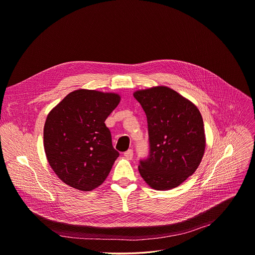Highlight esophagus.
<instances>
[{"label": "esophagus", "mask_w": 255, "mask_h": 255, "mask_svg": "<svg viewBox=\"0 0 255 255\" xmlns=\"http://www.w3.org/2000/svg\"><path fill=\"white\" fill-rule=\"evenodd\" d=\"M124 156L126 158H128V159H132V157H133V150L132 149H128L127 151L124 152Z\"/></svg>", "instance_id": "esophagus-1"}]
</instances>
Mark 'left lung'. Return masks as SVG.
Masks as SVG:
<instances>
[{"label":"left lung","instance_id":"8db88e82","mask_svg":"<svg viewBox=\"0 0 255 255\" xmlns=\"http://www.w3.org/2000/svg\"><path fill=\"white\" fill-rule=\"evenodd\" d=\"M146 115L149 154L138 170L155 190L178 187L198 168L205 149L203 120L194 104L167 86L133 94Z\"/></svg>","mask_w":255,"mask_h":255}]
</instances>
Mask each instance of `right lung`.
I'll return each instance as SVG.
<instances>
[{
	"label": "right lung",
	"instance_id": "obj_1",
	"mask_svg": "<svg viewBox=\"0 0 255 255\" xmlns=\"http://www.w3.org/2000/svg\"><path fill=\"white\" fill-rule=\"evenodd\" d=\"M120 100L112 92L77 89L49 113L43 128L45 155L69 186L90 191L108 177L119 152L105 121Z\"/></svg>",
	"mask_w": 255,
	"mask_h": 255
}]
</instances>
